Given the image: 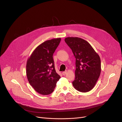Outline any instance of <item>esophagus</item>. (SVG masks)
<instances>
[{
    "label": "esophagus",
    "mask_w": 122,
    "mask_h": 122,
    "mask_svg": "<svg viewBox=\"0 0 122 122\" xmlns=\"http://www.w3.org/2000/svg\"><path fill=\"white\" fill-rule=\"evenodd\" d=\"M66 73H67V71H65V72H62V74H63V75L65 76V75H66Z\"/></svg>",
    "instance_id": "34e87169"
}]
</instances>
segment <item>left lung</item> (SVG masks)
I'll return each instance as SVG.
<instances>
[{
	"label": "left lung",
	"mask_w": 122,
	"mask_h": 122,
	"mask_svg": "<svg viewBox=\"0 0 122 122\" xmlns=\"http://www.w3.org/2000/svg\"><path fill=\"white\" fill-rule=\"evenodd\" d=\"M76 58L74 88L81 92H87L95 86L100 75L101 60L91 45L77 37L65 39Z\"/></svg>",
	"instance_id": "left-lung-1"
}]
</instances>
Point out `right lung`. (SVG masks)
<instances>
[{
    "label": "right lung",
    "mask_w": 122,
    "mask_h": 122,
    "mask_svg": "<svg viewBox=\"0 0 122 122\" xmlns=\"http://www.w3.org/2000/svg\"><path fill=\"white\" fill-rule=\"evenodd\" d=\"M60 38L46 41L33 52L26 62V73L30 85L43 95L51 94L60 76L56 72L53 55Z\"/></svg>",
    "instance_id": "1"
}]
</instances>
